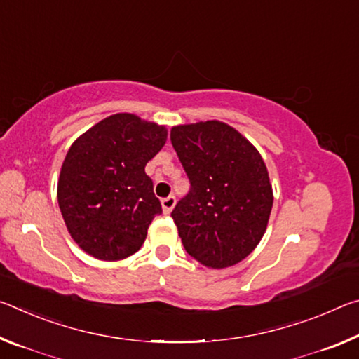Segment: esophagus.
I'll use <instances>...</instances> for the list:
<instances>
[{"mask_svg": "<svg viewBox=\"0 0 359 359\" xmlns=\"http://www.w3.org/2000/svg\"><path fill=\"white\" fill-rule=\"evenodd\" d=\"M161 205H163V212H165V214H169V212H171L174 209V205H175V196L163 198Z\"/></svg>", "mask_w": 359, "mask_h": 359, "instance_id": "esophagus-1", "label": "esophagus"}]
</instances>
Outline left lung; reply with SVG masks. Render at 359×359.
Returning <instances> with one entry per match:
<instances>
[{
	"mask_svg": "<svg viewBox=\"0 0 359 359\" xmlns=\"http://www.w3.org/2000/svg\"><path fill=\"white\" fill-rule=\"evenodd\" d=\"M171 142L190 180L171 214L187 253L214 269L238 264L259 244L274 201L263 158L217 120L174 126Z\"/></svg>",
	"mask_w": 359,
	"mask_h": 359,
	"instance_id": "obj_1",
	"label": "left lung"
}]
</instances>
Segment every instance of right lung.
<instances>
[{
    "instance_id": "1",
    "label": "right lung",
    "mask_w": 359,
    "mask_h": 359,
    "mask_svg": "<svg viewBox=\"0 0 359 359\" xmlns=\"http://www.w3.org/2000/svg\"><path fill=\"white\" fill-rule=\"evenodd\" d=\"M168 131L133 114H115L76 139L58 180V205L71 238L92 257L123 259L144 244L161 203L145 165Z\"/></svg>"
}]
</instances>
